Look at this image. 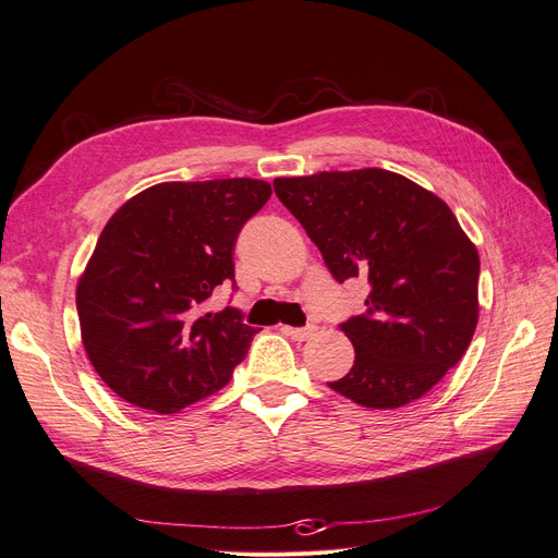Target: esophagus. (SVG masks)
Wrapping results in <instances>:
<instances>
[{
	"instance_id": "obj_1",
	"label": "esophagus",
	"mask_w": 558,
	"mask_h": 558,
	"mask_svg": "<svg viewBox=\"0 0 558 558\" xmlns=\"http://www.w3.org/2000/svg\"><path fill=\"white\" fill-rule=\"evenodd\" d=\"M314 326H307V328H293V326H281V332L286 335V337H291V340H295V342H305L307 337H312L314 335Z\"/></svg>"
}]
</instances>
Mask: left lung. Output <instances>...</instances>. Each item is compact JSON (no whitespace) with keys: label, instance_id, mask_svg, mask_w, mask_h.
Here are the masks:
<instances>
[{"label":"left lung","instance_id":"8db88e82","mask_svg":"<svg viewBox=\"0 0 558 558\" xmlns=\"http://www.w3.org/2000/svg\"><path fill=\"white\" fill-rule=\"evenodd\" d=\"M275 193L335 281L369 283L365 312L340 324L356 361L328 386L375 410L426 396L463 359L480 316V256L451 209L379 167L275 179Z\"/></svg>","mask_w":558,"mask_h":558}]
</instances>
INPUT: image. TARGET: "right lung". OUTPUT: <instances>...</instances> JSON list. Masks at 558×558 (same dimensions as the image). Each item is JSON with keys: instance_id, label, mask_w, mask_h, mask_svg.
I'll use <instances>...</instances> for the list:
<instances>
[{"instance_id": "1", "label": "right lung", "mask_w": 558, "mask_h": 558, "mask_svg": "<svg viewBox=\"0 0 558 558\" xmlns=\"http://www.w3.org/2000/svg\"><path fill=\"white\" fill-rule=\"evenodd\" d=\"M269 195L258 179L172 181L109 218L76 312L88 359L116 396L174 414L230 381L258 330L238 307L207 312V300L221 283L234 289V242Z\"/></svg>"}]
</instances>
